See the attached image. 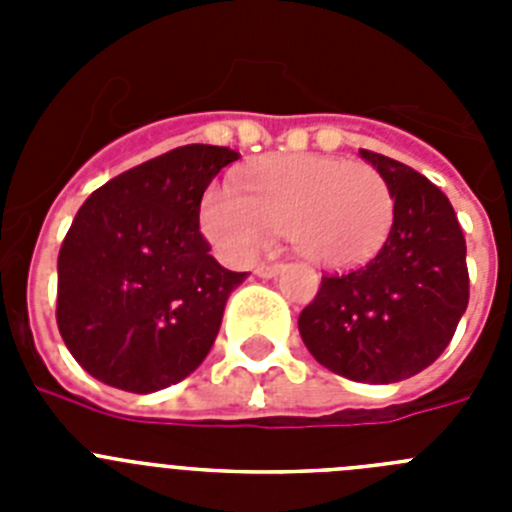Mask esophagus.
Returning a JSON list of instances; mask_svg holds the SVG:
<instances>
[{
	"mask_svg": "<svg viewBox=\"0 0 512 512\" xmlns=\"http://www.w3.org/2000/svg\"><path fill=\"white\" fill-rule=\"evenodd\" d=\"M282 269H284V264H269V261H261V264L256 266V274L264 279H269V277H277Z\"/></svg>",
	"mask_w": 512,
	"mask_h": 512,
	"instance_id": "esophagus-1",
	"label": "esophagus"
}]
</instances>
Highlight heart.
Returning a JSON list of instances; mask_svg holds the SVG:
<instances>
[{
	"mask_svg": "<svg viewBox=\"0 0 512 512\" xmlns=\"http://www.w3.org/2000/svg\"><path fill=\"white\" fill-rule=\"evenodd\" d=\"M238 187H212L202 200V228L230 256H251L271 233H287L310 264L351 269L382 248L395 215L384 176L343 158H261L241 171Z\"/></svg>",
	"mask_w": 512,
	"mask_h": 512,
	"instance_id": "1",
	"label": "heart"
}]
</instances>
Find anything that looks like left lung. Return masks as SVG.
Instances as JSON below:
<instances>
[{"mask_svg": "<svg viewBox=\"0 0 512 512\" xmlns=\"http://www.w3.org/2000/svg\"><path fill=\"white\" fill-rule=\"evenodd\" d=\"M361 156L392 189L390 235L359 269L323 274L297 325L325 369L390 384L423 372L454 338L469 302L467 241L436 184L382 153Z\"/></svg>", "mask_w": 512, "mask_h": 512, "instance_id": "left-lung-1", "label": "left lung"}]
</instances>
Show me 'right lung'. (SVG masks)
Masks as SVG:
<instances>
[{"label":"right lung","instance_id":"obj_1","mask_svg":"<svg viewBox=\"0 0 512 512\" xmlns=\"http://www.w3.org/2000/svg\"><path fill=\"white\" fill-rule=\"evenodd\" d=\"M241 153L174 148L92 192L58 253L56 323L94 379L148 395L210 354L225 302L246 271L210 256L202 194Z\"/></svg>","mask_w":512,"mask_h":512}]
</instances>
